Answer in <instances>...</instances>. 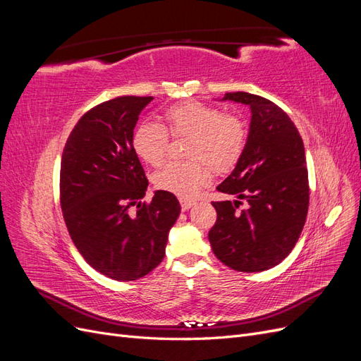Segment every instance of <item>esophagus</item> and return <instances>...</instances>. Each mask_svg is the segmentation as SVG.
Masks as SVG:
<instances>
[{
    "label": "esophagus",
    "mask_w": 361,
    "mask_h": 361,
    "mask_svg": "<svg viewBox=\"0 0 361 361\" xmlns=\"http://www.w3.org/2000/svg\"><path fill=\"white\" fill-rule=\"evenodd\" d=\"M194 204V200H187V199H180V207L182 211H187Z\"/></svg>",
    "instance_id": "esophagus-1"
}]
</instances>
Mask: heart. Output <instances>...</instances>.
Instances as JSON below:
<instances>
[{
  "instance_id": "heart-1",
  "label": "heart",
  "mask_w": 361,
  "mask_h": 361,
  "mask_svg": "<svg viewBox=\"0 0 361 361\" xmlns=\"http://www.w3.org/2000/svg\"><path fill=\"white\" fill-rule=\"evenodd\" d=\"M166 129L157 123H141L133 134L135 154L149 166L166 159L169 135L188 138L183 155L188 161L170 162L155 173L154 183L161 191L178 197H194L216 174L231 171L247 146V128L241 118L223 114L220 108L197 101L171 105L164 113Z\"/></svg>"
}]
</instances>
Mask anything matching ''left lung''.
<instances>
[{
    "label": "left lung",
    "mask_w": 361,
    "mask_h": 361,
    "mask_svg": "<svg viewBox=\"0 0 361 361\" xmlns=\"http://www.w3.org/2000/svg\"><path fill=\"white\" fill-rule=\"evenodd\" d=\"M223 99L250 105L251 123L243 158L216 187L238 200L212 202L216 221L209 243L228 268L265 271L290 253L307 218L302 138L289 116L265 97L235 92Z\"/></svg>",
    "instance_id": "8db88e82"
}]
</instances>
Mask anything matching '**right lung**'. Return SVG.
Masks as SVG:
<instances>
[{
  "mask_svg": "<svg viewBox=\"0 0 361 361\" xmlns=\"http://www.w3.org/2000/svg\"><path fill=\"white\" fill-rule=\"evenodd\" d=\"M152 101L118 96L93 106L72 129L61 155L60 204L72 241L87 264L118 281L145 277L161 264L180 212L171 192L157 191L141 202L149 182L133 134Z\"/></svg>",
  "mask_w": 361,
  "mask_h": 361,
  "instance_id": "1",
  "label": "right lung"
}]
</instances>
